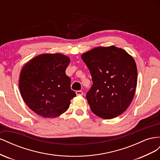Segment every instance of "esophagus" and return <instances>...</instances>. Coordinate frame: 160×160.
I'll list each match as a JSON object with an SVG mask.
<instances>
[{
	"label": "esophagus",
	"mask_w": 160,
	"mask_h": 160,
	"mask_svg": "<svg viewBox=\"0 0 160 160\" xmlns=\"http://www.w3.org/2000/svg\"><path fill=\"white\" fill-rule=\"evenodd\" d=\"M76 94L77 95H79V96H81L83 95V92L82 91H76Z\"/></svg>",
	"instance_id": "1"
}]
</instances>
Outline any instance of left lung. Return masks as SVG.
<instances>
[{
	"label": "left lung",
	"mask_w": 160,
	"mask_h": 160,
	"mask_svg": "<svg viewBox=\"0 0 160 160\" xmlns=\"http://www.w3.org/2000/svg\"><path fill=\"white\" fill-rule=\"evenodd\" d=\"M93 85L86 99L95 115L105 119L122 114L132 103L138 81L135 61L122 48L98 47L81 55Z\"/></svg>",
	"instance_id": "1"
}]
</instances>
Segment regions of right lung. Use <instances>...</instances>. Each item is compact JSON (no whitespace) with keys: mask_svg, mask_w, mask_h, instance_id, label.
I'll use <instances>...</instances> for the list:
<instances>
[{"mask_svg":"<svg viewBox=\"0 0 160 160\" xmlns=\"http://www.w3.org/2000/svg\"><path fill=\"white\" fill-rule=\"evenodd\" d=\"M70 58L61 53H46L32 58L24 65L19 89L27 106L45 118H54L69 108L76 96L71 79L65 73Z\"/></svg>","mask_w":160,"mask_h":160,"instance_id":"right-lung-1","label":"right lung"}]
</instances>
